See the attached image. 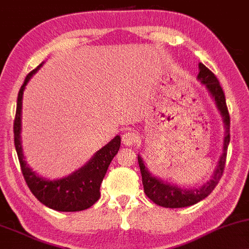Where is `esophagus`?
I'll return each mask as SVG.
<instances>
[{
    "label": "esophagus",
    "mask_w": 249,
    "mask_h": 249,
    "mask_svg": "<svg viewBox=\"0 0 249 249\" xmlns=\"http://www.w3.org/2000/svg\"><path fill=\"white\" fill-rule=\"evenodd\" d=\"M138 140V134L134 131H126L122 136V142L125 146H132L137 142Z\"/></svg>",
    "instance_id": "esophagus-1"
}]
</instances>
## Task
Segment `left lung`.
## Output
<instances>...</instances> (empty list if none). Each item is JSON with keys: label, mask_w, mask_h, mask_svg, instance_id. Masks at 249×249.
<instances>
[{"label": "left lung", "mask_w": 249, "mask_h": 249, "mask_svg": "<svg viewBox=\"0 0 249 249\" xmlns=\"http://www.w3.org/2000/svg\"><path fill=\"white\" fill-rule=\"evenodd\" d=\"M199 73L197 79L203 83L210 92L215 102L218 110H219L221 117H223L224 127H225V137H224V145H223V154L218 161L217 168H215L213 175L210 181H208L200 188L197 189H182V188L172 185L167 182H163L162 179L155 178L148 172L147 167L143 164L142 158L138 155V162H139L140 172L142 176V184L145 194L151 200H153L155 204L163 206V208L169 209H178V208H185V206H190L196 204L208 197L212 193L215 185L218 184L221 175L224 173L226 162V155H227V147L230 143V113L227 110L225 94H224L223 89L219 85V81L212 71L205 67L204 65H198Z\"/></svg>", "instance_id": "left-lung-1"}]
</instances>
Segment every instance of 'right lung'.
<instances>
[{
  "instance_id": "right-lung-1",
  "label": "right lung",
  "mask_w": 249,
  "mask_h": 249,
  "mask_svg": "<svg viewBox=\"0 0 249 249\" xmlns=\"http://www.w3.org/2000/svg\"><path fill=\"white\" fill-rule=\"evenodd\" d=\"M40 64L36 70L26 75L20 87L17 97L16 117L14 122L15 147L20 164L22 174L26 184L39 202L47 208L61 212L82 211L94 205L100 198V188L110 162L121 147V137L116 136L109 143L97 151L85 166L81 167L70 176L58 179H46L29 167L23 154L20 130H22V101L25 86L32 75L41 67Z\"/></svg>"
}]
</instances>
